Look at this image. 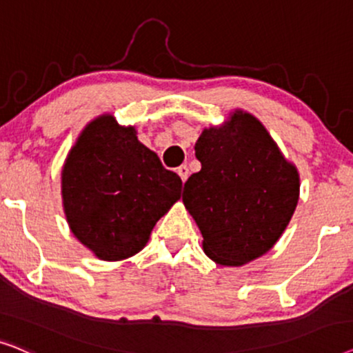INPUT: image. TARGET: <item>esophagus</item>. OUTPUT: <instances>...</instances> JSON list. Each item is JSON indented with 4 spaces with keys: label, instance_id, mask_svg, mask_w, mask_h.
<instances>
[{
    "label": "esophagus",
    "instance_id": "obj_1",
    "mask_svg": "<svg viewBox=\"0 0 353 353\" xmlns=\"http://www.w3.org/2000/svg\"><path fill=\"white\" fill-rule=\"evenodd\" d=\"M177 174H179L182 182H185L187 177H189V168H187V164H181V166L177 168Z\"/></svg>",
    "mask_w": 353,
    "mask_h": 353
}]
</instances>
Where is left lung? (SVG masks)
I'll list each match as a JSON object with an SVG mask.
<instances>
[{"instance_id": "obj_1", "label": "left lung", "mask_w": 353, "mask_h": 353, "mask_svg": "<svg viewBox=\"0 0 353 353\" xmlns=\"http://www.w3.org/2000/svg\"><path fill=\"white\" fill-rule=\"evenodd\" d=\"M199 172L182 201L203 236V250L225 266L265 255L283 236L299 201V172L256 117L236 111L195 143Z\"/></svg>"}]
</instances>
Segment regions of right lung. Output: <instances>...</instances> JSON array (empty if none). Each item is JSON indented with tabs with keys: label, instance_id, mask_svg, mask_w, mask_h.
<instances>
[{
	"label": "right lung",
	"instance_id": "obj_1",
	"mask_svg": "<svg viewBox=\"0 0 353 353\" xmlns=\"http://www.w3.org/2000/svg\"><path fill=\"white\" fill-rule=\"evenodd\" d=\"M182 181L111 116L87 125L63 169V201L74 236L98 258L142 250L157 221L181 199Z\"/></svg>",
	"mask_w": 353,
	"mask_h": 353
}]
</instances>
